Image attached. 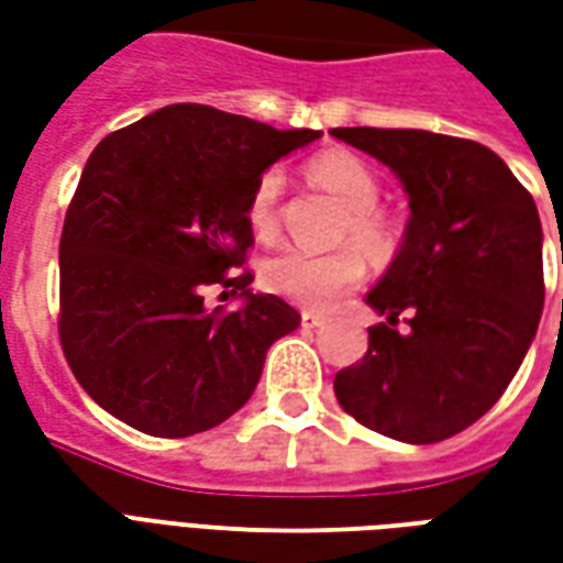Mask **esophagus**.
Returning a JSON list of instances; mask_svg holds the SVG:
<instances>
[{"mask_svg":"<svg viewBox=\"0 0 563 563\" xmlns=\"http://www.w3.org/2000/svg\"><path fill=\"white\" fill-rule=\"evenodd\" d=\"M325 322V313H319V310H301V325L305 329H319Z\"/></svg>","mask_w":563,"mask_h":563,"instance_id":"34e87169","label":"esophagus"}]
</instances>
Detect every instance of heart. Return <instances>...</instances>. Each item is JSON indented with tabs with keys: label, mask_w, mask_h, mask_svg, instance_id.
Masks as SVG:
<instances>
[{
	"label": "heart",
	"mask_w": 563,
	"mask_h": 563,
	"mask_svg": "<svg viewBox=\"0 0 563 563\" xmlns=\"http://www.w3.org/2000/svg\"><path fill=\"white\" fill-rule=\"evenodd\" d=\"M310 177L346 208L343 238L363 246L367 256L386 258L398 246V225L377 210L379 184L365 162L350 153H322L310 162ZM280 172L258 177L246 220L262 241L277 234V198H280ZM365 280V256L357 246H341L331 253H305L280 250L262 262V286L301 307H329L341 295Z\"/></svg>",
	"instance_id": "b5f03b06"
}]
</instances>
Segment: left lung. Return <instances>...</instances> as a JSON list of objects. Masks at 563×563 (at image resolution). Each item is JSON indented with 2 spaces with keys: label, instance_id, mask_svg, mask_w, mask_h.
Returning a JSON list of instances; mask_svg holds the SVG:
<instances>
[{
  "label": "left lung",
  "instance_id": "left-lung-1",
  "mask_svg": "<svg viewBox=\"0 0 563 563\" xmlns=\"http://www.w3.org/2000/svg\"><path fill=\"white\" fill-rule=\"evenodd\" d=\"M389 165L410 198L401 250L367 305L362 362L334 377L355 422L401 443L471 428L504 395L543 313V225L531 192L483 144L422 129H331ZM410 312L407 332L397 317Z\"/></svg>",
  "mask_w": 563,
  "mask_h": 563
}]
</instances>
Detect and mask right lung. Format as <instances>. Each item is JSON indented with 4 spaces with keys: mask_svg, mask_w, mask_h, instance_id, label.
I'll use <instances>...</instances> for the list:
<instances>
[{
    "mask_svg": "<svg viewBox=\"0 0 563 563\" xmlns=\"http://www.w3.org/2000/svg\"><path fill=\"white\" fill-rule=\"evenodd\" d=\"M313 129L208 104H168L99 141L59 238V343L84 391L153 437H189L238 413L298 310L253 295L246 208L258 177ZM242 295L203 307L208 285Z\"/></svg>",
    "mask_w": 563,
    "mask_h": 563,
    "instance_id": "add662e5",
    "label": "right lung"
}]
</instances>
